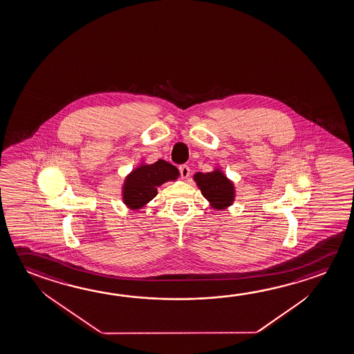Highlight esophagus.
Instances as JSON below:
<instances>
[{
	"label": "esophagus",
	"mask_w": 354,
	"mask_h": 354,
	"mask_svg": "<svg viewBox=\"0 0 354 354\" xmlns=\"http://www.w3.org/2000/svg\"><path fill=\"white\" fill-rule=\"evenodd\" d=\"M180 175H181V178H189V175H190V168H189V165H186V164H183V165H180L179 167Z\"/></svg>",
	"instance_id": "1"
}]
</instances>
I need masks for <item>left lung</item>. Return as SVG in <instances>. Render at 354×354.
Listing matches in <instances>:
<instances>
[{
    "label": "left lung",
    "mask_w": 354,
    "mask_h": 354,
    "mask_svg": "<svg viewBox=\"0 0 354 354\" xmlns=\"http://www.w3.org/2000/svg\"><path fill=\"white\" fill-rule=\"evenodd\" d=\"M195 181L203 197L212 203L214 209H225L232 203L234 197L232 183L220 170H214L212 173L206 174L197 173L195 175Z\"/></svg>",
    "instance_id": "8db88e82"
}]
</instances>
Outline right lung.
I'll return each mask as SVG.
<instances>
[{"label":"right lung","mask_w":354,"mask_h":354,"mask_svg":"<svg viewBox=\"0 0 354 354\" xmlns=\"http://www.w3.org/2000/svg\"><path fill=\"white\" fill-rule=\"evenodd\" d=\"M179 171L165 160L142 165L128 175L123 187V201L132 209H140L157 196V187L178 178Z\"/></svg>","instance_id":"add662e5"}]
</instances>
